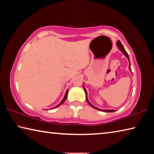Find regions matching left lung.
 Wrapping results in <instances>:
<instances>
[{
    "instance_id": "8db88e82",
    "label": "left lung",
    "mask_w": 154,
    "mask_h": 154,
    "mask_svg": "<svg viewBox=\"0 0 154 154\" xmlns=\"http://www.w3.org/2000/svg\"><path fill=\"white\" fill-rule=\"evenodd\" d=\"M116 45H117V46L118 47V48H119V50H120L122 53H123L124 54V56L126 57V58H128V61H129V70L130 71H131V68H130V59H129V56H128V54H127V52L126 51V50H125V49H124V46L122 45V44L121 43V42L119 41H118V42H117V43H116ZM132 72V71H131ZM83 89H84V91H85V97H86V100H87V102H88V103L89 104V105L92 106V107H93V108H94L95 109H97V110H98V111H103V112H114L115 111L114 110H112V109H98V107H96V106H94L93 105H92V104H91L90 102H89V100H88V93H87V91H86V89H85V87H84V85H83Z\"/></svg>"
}]
</instances>
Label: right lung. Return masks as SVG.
<instances>
[{
  "instance_id": "right-lung-1",
  "label": "right lung",
  "mask_w": 154,
  "mask_h": 154,
  "mask_svg": "<svg viewBox=\"0 0 154 154\" xmlns=\"http://www.w3.org/2000/svg\"><path fill=\"white\" fill-rule=\"evenodd\" d=\"M68 91H69V90H67L66 91V93H65V95H64V98L62 99V100L61 101L60 103L58 105H56V106H54V107H53V108H51V109H54V108H57L58 107V106H60V105H62V103H63L65 100H66V98H67V96H68Z\"/></svg>"
}]
</instances>
